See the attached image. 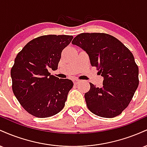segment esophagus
I'll use <instances>...</instances> for the list:
<instances>
[{"label":"esophagus","instance_id":"34e87169","mask_svg":"<svg viewBox=\"0 0 147 147\" xmlns=\"http://www.w3.org/2000/svg\"><path fill=\"white\" fill-rule=\"evenodd\" d=\"M79 82H80V80H79V79H73V83H74V84H75V85L78 84Z\"/></svg>","mask_w":147,"mask_h":147}]
</instances>
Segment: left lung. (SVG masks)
I'll return each mask as SVG.
<instances>
[{
	"mask_svg": "<svg viewBox=\"0 0 147 147\" xmlns=\"http://www.w3.org/2000/svg\"><path fill=\"white\" fill-rule=\"evenodd\" d=\"M72 43L87 52L91 65L104 77L102 88L90 83V90L84 95L88 109L102 117L120 115L139 85V70L132 52L115 37L105 33H82Z\"/></svg>",
	"mask_w": 147,
	"mask_h": 147,
	"instance_id": "8db88e82",
	"label": "left lung"
}]
</instances>
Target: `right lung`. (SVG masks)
<instances>
[{"label":"right lung","instance_id":"1","mask_svg":"<svg viewBox=\"0 0 147 147\" xmlns=\"http://www.w3.org/2000/svg\"><path fill=\"white\" fill-rule=\"evenodd\" d=\"M72 38L70 35L38 36L28 42L16 55L11 69L12 90L32 115L51 117L63 109L73 83L51 75L48 70H57L62 51Z\"/></svg>","mask_w":147,"mask_h":147}]
</instances>
